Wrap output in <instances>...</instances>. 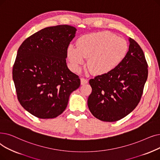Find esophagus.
I'll list each match as a JSON object with an SVG mask.
<instances>
[{"instance_id":"esophagus-1","label":"esophagus","mask_w":160,"mask_h":160,"mask_svg":"<svg viewBox=\"0 0 160 160\" xmlns=\"http://www.w3.org/2000/svg\"><path fill=\"white\" fill-rule=\"evenodd\" d=\"M80 82H81V85H84V84H87L88 81V80H86L84 78H80Z\"/></svg>"}]
</instances>
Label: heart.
Here are the masks:
<instances>
[{"label":"heart","mask_w":160,"mask_h":160,"mask_svg":"<svg viewBox=\"0 0 160 160\" xmlns=\"http://www.w3.org/2000/svg\"><path fill=\"white\" fill-rule=\"evenodd\" d=\"M126 40L108 31L93 32L80 37L77 46L69 45L67 57L72 69L79 71L88 59V67L94 74L114 71L126 58L128 52Z\"/></svg>","instance_id":"heart-1"}]
</instances>
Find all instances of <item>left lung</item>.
Segmentation results:
<instances>
[{
	"label": "left lung",
	"instance_id": "left-lung-1",
	"mask_svg": "<svg viewBox=\"0 0 160 160\" xmlns=\"http://www.w3.org/2000/svg\"><path fill=\"white\" fill-rule=\"evenodd\" d=\"M126 58L114 71L98 75L89 83L92 92L88 99L90 112L103 122L120 120L139 102L148 78V64L142 50L129 38Z\"/></svg>",
	"mask_w": 160,
	"mask_h": 160
}]
</instances>
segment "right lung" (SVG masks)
<instances>
[{"label": "right lung", "mask_w": 160, "mask_h": 160, "mask_svg": "<svg viewBox=\"0 0 160 160\" xmlns=\"http://www.w3.org/2000/svg\"><path fill=\"white\" fill-rule=\"evenodd\" d=\"M76 31L67 25L46 27L25 40L18 50L12 71L18 99L38 118L61 114L71 93L80 87L78 76L66 63Z\"/></svg>", "instance_id": "add662e5"}]
</instances>
